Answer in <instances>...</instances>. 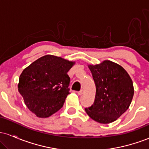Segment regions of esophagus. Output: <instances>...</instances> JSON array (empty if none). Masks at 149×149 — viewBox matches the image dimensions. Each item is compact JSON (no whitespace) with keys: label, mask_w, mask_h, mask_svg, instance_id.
<instances>
[{"label":"esophagus","mask_w":149,"mask_h":149,"mask_svg":"<svg viewBox=\"0 0 149 149\" xmlns=\"http://www.w3.org/2000/svg\"><path fill=\"white\" fill-rule=\"evenodd\" d=\"M83 92H84V91H83V90H80V91L78 92V95H83Z\"/></svg>","instance_id":"1"}]
</instances>
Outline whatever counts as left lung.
I'll use <instances>...</instances> for the list:
<instances>
[{"label": "left lung", "mask_w": 149, "mask_h": 149, "mask_svg": "<svg viewBox=\"0 0 149 149\" xmlns=\"http://www.w3.org/2000/svg\"><path fill=\"white\" fill-rule=\"evenodd\" d=\"M96 85L93 105L85 109L94 120L102 124L114 122L130 107L134 87L130 76L123 66L109 60L88 64Z\"/></svg>", "instance_id": "8db88e82"}]
</instances>
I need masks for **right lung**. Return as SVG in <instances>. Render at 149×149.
Instances as JSON below:
<instances>
[{
    "instance_id": "right-lung-1",
    "label": "right lung",
    "mask_w": 149,
    "mask_h": 149,
    "mask_svg": "<svg viewBox=\"0 0 149 149\" xmlns=\"http://www.w3.org/2000/svg\"><path fill=\"white\" fill-rule=\"evenodd\" d=\"M75 61L47 54L23 70L18 90L27 108L37 117H49L64 105L69 95L67 73Z\"/></svg>"
}]
</instances>
